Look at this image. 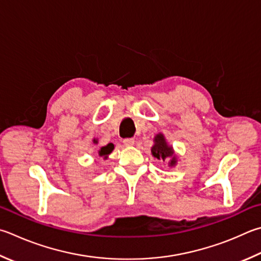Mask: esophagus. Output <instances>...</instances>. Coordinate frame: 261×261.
Instances as JSON below:
<instances>
[{
  "instance_id": "1",
  "label": "esophagus",
  "mask_w": 261,
  "mask_h": 261,
  "mask_svg": "<svg viewBox=\"0 0 261 261\" xmlns=\"http://www.w3.org/2000/svg\"><path fill=\"white\" fill-rule=\"evenodd\" d=\"M123 144H124V145H125V146H127V147L134 146V145H135V139H132V138H126V139L123 140Z\"/></svg>"
}]
</instances>
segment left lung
Masks as SVG:
<instances>
[{
  "label": "left lung",
  "mask_w": 261,
  "mask_h": 261,
  "mask_svg": "<svg viewBox=\"0 0 261 261\" xmlns=\"http://www.w3.org/2000/svg\"><path fill=\"white\" fill-rule=\"evenodd\" d=\"M154 145L151 146V155L155 159L163 162H168V165L170 168H174L178 163V156L174 151L172 145H169L165 136L163 134H158L154 137Z\"/></svg>",
  "instance_id": "left-lung-1"
}]
</instances>
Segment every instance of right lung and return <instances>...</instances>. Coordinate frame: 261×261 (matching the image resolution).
Wrapping results in <instances>:
<instances>
[{
    "label": "right lung",
    "instance_id": "obj_1",
    "mask_svg": "<svg viewBox=\"0 0 261 261\" xmlns=\"http://www.w3.org/2000/svg\"><path fill=\"white\" fill-rule=\"evenodd\" d=\"M93 144H98V140L97 139H93ZM113 149H114V145L113 144H107L106 146H102L99 148L98 150V155L100 156V158H102L103 160H106L108 158V155H110Z\"/></svg>",
    "mask_w": 261,
    "mask_h": 261
}]
</instances>
